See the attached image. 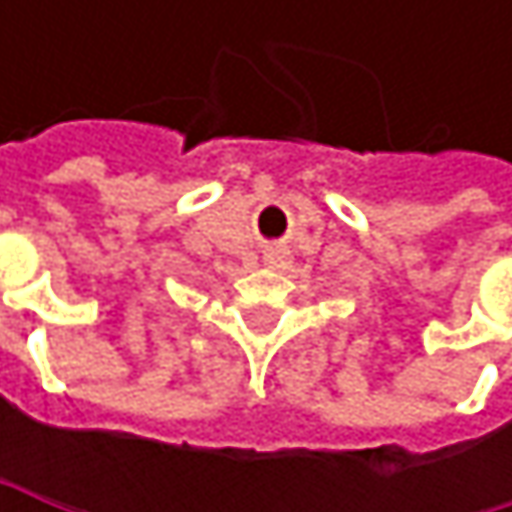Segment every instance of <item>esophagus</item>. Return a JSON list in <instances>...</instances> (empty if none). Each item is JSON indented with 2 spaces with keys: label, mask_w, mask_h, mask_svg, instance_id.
<instances>
[{
  "label": "esophagus",
  "mask_w": 512,
  "mask_h": 512,
  "mask_svg": "<svg viewBox=\"0 0 512 512\" xmlns=\"http://www.w3.org/2000/svg\"><path fill=\"white\" fill-rule=\"evenodd\" d=\"M266 263H269V266H281V263H284V252H278V249L266 252Z\"/></svg>",
  "instance_id": "obj_1"
}]
</instances>
